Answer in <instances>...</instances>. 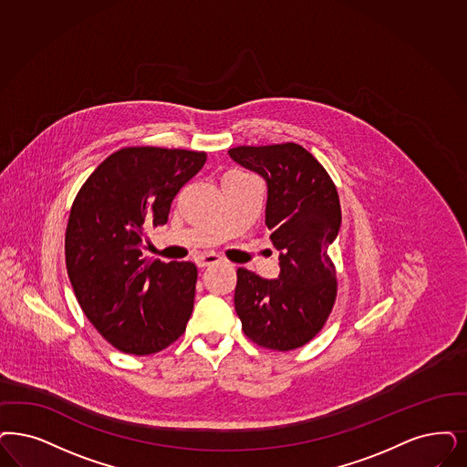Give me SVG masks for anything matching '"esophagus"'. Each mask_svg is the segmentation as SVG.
Here are the masks:
<instances>
[{"mask_svg": "<svg viewBox=\"0 0 467 467\" xmlns=\"http://www.w3.org/2000/svg\"><path fill=\"white\" fill-rule=\"evenodd\" d=\"M222 261V256H218V254H201V256H197L195 258V265L199 266V268H206L209 265H214V263H220Z\"/></svg>", "mask_w": 467, "mask_h": 467, "instance_id": "esophagus-1", "label": "esophagus"}]
</instances>
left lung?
Instances as JSON below:
<instances>
[{"label": "left lung", "mask_w": 467, "mask_h": 467, "mask_svg": "<svg viewBox=\"0 0 467 467\" xmlns=\"http://www.w3.org/2000/svg\"><path fill=\"white\" fill-rule=\"evenodd\" d=\"M242 168L266 182L265 223L278 249V278L239 268L235 310L256 345L289 351L324 327L336 299L328 247L341 228V204L324 166L297 143L235 147Z\"/></svg>", "instance_id": "left-lung-1"}]
</instances>
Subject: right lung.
<instances>
[{"instance_id": "obj_1", "label": "right lung", "mask_w": 467, "mask_h": 467, "mask_svg": "<svg viewBox=\"0 0 467 467\" xmlns=\"http://www.w3.org/2000/svg\"><path fill=\"white\" fill-rule=\"evenodd\" d=\"M204 152L130 147L91 173L70 209L67 274L102 337L130 355L174 343L193 310L191 261L141 259L145 230L168 222L174 195L202 170Z\"/></svg>"}]
</instances>
